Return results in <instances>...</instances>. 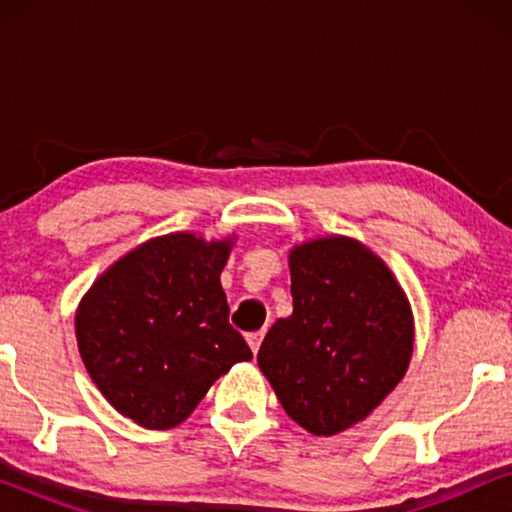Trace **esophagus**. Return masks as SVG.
Returning a JSON list of instances; mask_svg holds the SVG:
<instances>
[{
	"label": "esophagus",
	"mask_w": 512,
	"mask_h": 512,
	"mask_svg": "<svg viewBox=\"0 0 512 512\" xmlns=\"http://www.w3.org/2000/svg\"><path fill=\"white\" fill-rule=\"evenodd\" d=\"M263 331H256V333H249L247 335V342H249V347H251V352L254 354H258V349H261V342H263Z\"/></svg>",
	"instance_id": "1"
}]
</instances>
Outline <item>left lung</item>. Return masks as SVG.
Returning <instances> with one entry per match:
<instances>
[{
  "label": "left lung",
  "instance_id": "1",
  "mask_svg": "<svg viewBox=\"0 0 512 512\" xmlns=\"http://www.w3.org/2000/svg\"><path fill=\"white\" fill-rule=\"evenodd\" d=\"M293 314L277 319L258 366L293 422L333 436L368 417L412 356L408 300L380 258L347 237L289 256Z\"/></svg>",
  "mask_w": 512,
  "mask_h": 512
}]
</instances>
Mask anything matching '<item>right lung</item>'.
I'll return each mask as SVG.
<instances>
[{"instance_id":"right-lung-1","label":"right lung","mask_w":512,"mask_h":512,"mask_svg":"<svg viewBox=\"0 0 512 512\" xmlns=\"http://www.w3.org/2000/svg\"><path fill=\"white\" fill-rule=\"evenodd\" d=\"M228 242L174 233L130 251L76 312L81 359L104 398L146 429H172L251 349L228 321Z\"/></svg>"}]
</instances>
